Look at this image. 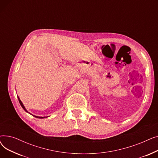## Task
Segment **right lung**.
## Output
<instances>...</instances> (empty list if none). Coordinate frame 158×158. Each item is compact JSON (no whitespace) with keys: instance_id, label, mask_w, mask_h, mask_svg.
Here are the masks:
<instances>
[{"instance_id":"add662e5","label":"right lung","mask_w":158,"mask_h":158,"mask_svg":"<svg viewBox=\"0 0 158 158\" xmlns=\"http://www.w3.org/2000/svg\"><path fill=\"white\" fill-rule=\"evenodd\" d=\"M18 98H19V102H20V105H21V106H22V108L26 111L27 113H29V114H31L29 112H28V111L26 109V107H25V106H24V105L23 104V103H22V102L20 101V98H19V97L18 96ZM31 115H32L33 117H36V118H47V117H38V116H35V115H33L32 114H31Z\"/></svg>"}]
</instances>
